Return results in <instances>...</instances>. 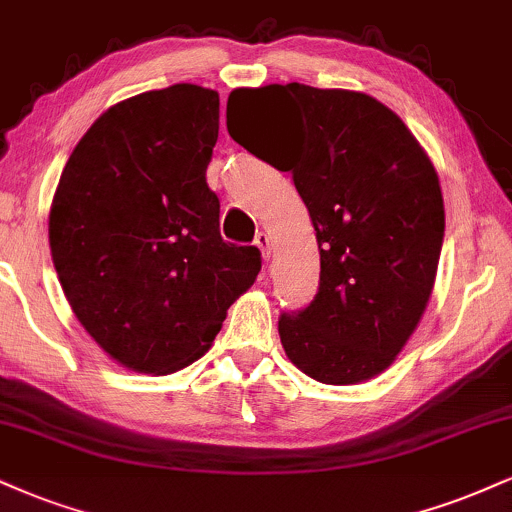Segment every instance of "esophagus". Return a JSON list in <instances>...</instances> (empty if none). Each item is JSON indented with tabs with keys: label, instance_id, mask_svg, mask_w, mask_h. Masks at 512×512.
<instances>
[{
	"label": "esophagus",
	"instance_id": "esophagus-1",
	"mask_svg": "<svg viewBox=\"0 0 512 512\" xmlns=\"http://www.w3.org/2000/svg\"><path fill=\"white\" fill-rule=\"evenodd\" d=\"M255 245H257V248H260L264 260H269V255H272V238H269L267 233L260 231V233H257V236H255Z\"/></svg>",
	"mask_w": 512,
	"mask_h": 512
}]
</instances>
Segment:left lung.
Listing matches in <instances>:
<instances>
[{
	"instance_id": "1",
	"label": "left lung",
	"mask_w": 512,
	"mask_h": 512,
	"mask_svg": "<svg viewBox=\"0 0 512 512\" xmlns=\"http://www.w3.org/2000/svg\"><path fill=\"white\" fill-rule=\"evenodd\" d=\"M264 104L298 112V147L281 169L310 212L322 264L315 300L279 317L283 350L322 384L367 381L396 360L432 295L446 226L439 176L389 107L303 83L229 95L231 138L260 159L231 112Z\"/></svg>"
}]
</instances>
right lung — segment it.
<instances>
[{"label":"right lung","mask_w":512,"mask_h":512,"mask_svg":"<svg viewBox=\"0 0 512 512\" xmlns=\"http://www.w3.org/2000/svg\"><path fill=\"white\" fill-rule=\"evenodd\" d=\"M219 95L178 83L109 107L61 171L49 248L73 315L133 372L205 355L255 283V245L226 243L207 164Z\"/></svg>","instance_id":"right-lung-1"}]
</instances>
